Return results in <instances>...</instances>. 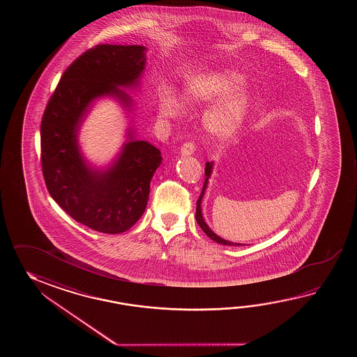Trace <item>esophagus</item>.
<instances>
[{
    "instance_id": "obj_1",
    "label": "esophagus",
    "mask_w": 357,
    "mask_h": 357,
    "mask_svg": "<svg viewBox=\"0 0 357 357\" xmlns=\"http://www.w3.org/2000/svg\"><path fill=\"white\" fill-rule=\"evenodd\" d=\"M195 152V144L194 143H185L181 146L182 155H191Z\"/></svg>"
}]
</instances>
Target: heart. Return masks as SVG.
Listing matches in <instances>:
<instances>
[{"label":"heart","mask_w":357,"mask_h":357,"mask_svg":"<svg viewBox=\"0 0 357 357\" xmlns=\"http://www.w3.org/2000/svg\"><path fill=\"white\" fill-rule=\"evenodd\" d=\"M243 84V76L227 68L200 73L186 84L183 99L189 105H203L218 99L206 109L203 117L205 130L212 137L226 140L241 129L252 105L250 93L240 88ZM183 109L181 99L175 94L166 93L162 96L160 111L166 120L178 117Z\"/></svg>","instance_id":"1"}]
</instances>
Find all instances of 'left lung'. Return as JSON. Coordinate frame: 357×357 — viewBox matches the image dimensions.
Returning a JSON list of instances; mask_svg holds the SVG:
<instances>
[{
  "label": "left lung",
  "mask_w": 357,
  "mask_h": 357,
  "mask_svg": "<svg viewBox=\"0 0 357 357\" xmlns=\"http://www.w3.org/2000/svg\"><path fill=\"white\" fill-rule=\"evenodd\" d=\"M212 171L213 162H206V163H205L204 171L206 178H205L204 186H203V190H202V194H200V197H199L197 202V214H195V218H197V225H199L200 228L204 231L205 235L208 236L209 238H212L213 241H215V243H222V245H228V246H241L243 243L227 241V240L222 238L220 236L215 235V234L213 232L212 229L209 228V226L206 225V222H205L204 218H203V213H202V200H203V197H204L205 189H206V186H208V181H209V178H211Z\"/></svg>",
  "instance_id": "obj_1"
}]
</instances>
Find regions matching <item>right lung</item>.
<instances>
[{"label": "right lung", "mask_w": 357, "mask_h": 357, "mask_svg": "<svg viewBox=\"0 0 357 357\" xmlns=\"http://www.w3.org/2000/svg\"><path fill=\"white\" fill-rule=\"evenodd\" d=\"M144 46L99 45L63 73L40 123V160L54 202L76 222L103 234H122L143 215L160 151L135 139L129 128L121 152L106 168L91 167L79 146V130L93 102L111 97L132 111L123 89L137 88L145 68Z\"/></svg>", "instance_id": "1"}]
</instances>
